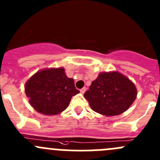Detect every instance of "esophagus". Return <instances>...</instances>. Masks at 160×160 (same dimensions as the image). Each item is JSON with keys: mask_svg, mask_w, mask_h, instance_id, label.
Returning a JSON list of instances; mask_svg holds the SVG:
<instances>
[{"mask_svg": "<svg viewBox=\"0 0 160 160\" xmlns=\"http://www.w3.org/2000/svg\"><path fill=\"white\" fill-rule=\"evenodd\" d=\"M86 90H87L86 88H83L82 89H80V93H83L85 91H86Z\"/></svg>", "mask_w": 160, "mask_h": 160, "instance_id": "1", "label": "esophagus"}]
</instances>
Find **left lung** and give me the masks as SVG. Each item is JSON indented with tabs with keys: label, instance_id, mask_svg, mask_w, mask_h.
I'll return each mask as SVG.
<instances>
[{
	"label": "left lung",
	"instance_id": "obj_1",
	"mask_svg": "<svg viewBox=\"0 0 160 160\" xmlns=\"http://www.w3.org/2000/svg\"><path fill=\"white\" fill-rule=\"evenodd\" d=\"M136 97L137 89L133 82L118 71L99 73L84 93L92 110L107 117L125 112Z\"/></svg>",
	"mask_w": 160,
	"mask_h": 160
}]
</instances>
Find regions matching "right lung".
<instances>
[{"label": "right lung", "mask_w": 160, "mask_h": 160, "mask_svg": "<svg viewBox=\"0 0 160 160\" xmlns=\"http://www.w3.org/2000/svg\"><path fill=\"white\" fill-rule=\"evenodd\" d=\"M29 104L45 115H56L67 109L71 98L80 93L63 67L46 68L35 72L25 85Z\"/></svg>", "instance_id": "right-lung-1"}]
</instances>
